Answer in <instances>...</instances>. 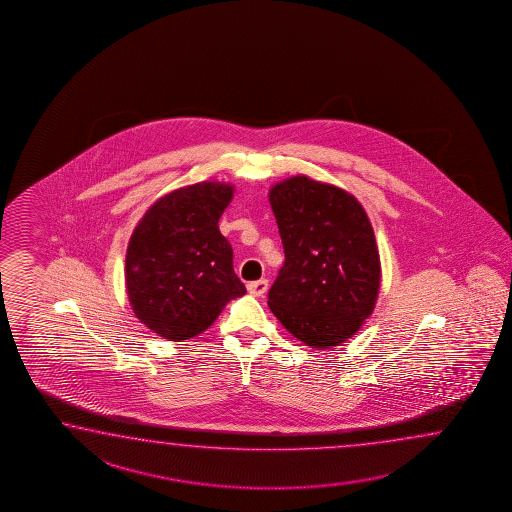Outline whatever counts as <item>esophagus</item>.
Listing matches in <instances>:
<instances>
[{"label":"esophagus","instance_id":"1","mask_svg":"<svg viewBox=\"0 0 512 512\" xmlns=\"http://www.w3.org/2000/svg\"><path fill=\"white\" fill-rule=\"evenodd\" d=\"M267 287H269L267 280L251 281L247 285V291L251 292L252 296H263L267 292Z\"/></svg>","mask_w":512,"mask_h":512}]
</instances>
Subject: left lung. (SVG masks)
Here are the masks:
<instances>
[{
    "label": "left lung",
    "instance_id": "obj_1",
    "mask_svg": "<svg viewBox=\"0 0 512 512\" xmlns=\"http://www.w3.org/2000/svg\"><path fill=\"white\" fill-rule=\"evenodd\" d=\"M285 251L269 307L312 349L349 340L374 311L381 267L367 212L352 194L307 176L269 192Z\"/></svg>",
    "mask_w": 512,
    "mask_h": 512
}]
</instances>
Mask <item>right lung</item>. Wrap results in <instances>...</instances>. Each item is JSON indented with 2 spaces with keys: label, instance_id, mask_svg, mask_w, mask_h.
Listing matches in <instances>:
<instances>
[{
  "label": "right lung",
  "instance_id": "add662e5",
  "mask_svg": "<svg viewBox=\"0 0 512 512\" xmlns=\"http://www.w3.org/2000/svg\"><path fill=\"white\" fill-rule=\"evenodd\" d=\"M232 194L220 181L181 187L156 201L132 232L125 258L132 311L165 340L198 336L245 294L218 227Z\"/></svg>",
  "mask_w": 512,
  "mask_h": 512
}]
</instances>
